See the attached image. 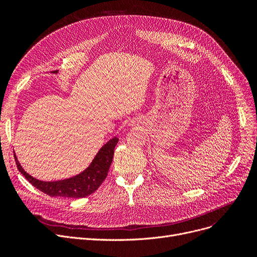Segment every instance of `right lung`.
<instances>
[{
  "mask_svg": "<svg viewBox=\"0 0 257 257\" xmlns=\"http://www.w3.org/2000/svg\"><path fill=\"white\" fill-rule=\"evenodd\" d=\"M117 142V138L110 140L101 148L90 166L85 171L75 177L64 180L52 182L37 180L24 171L19 160L17 159V156H15L16 164L19 171L24 175L25 178L40 192L51 197H64L74 199L84 198L93 192H96L107 177L108 171H109L110 165L112 163L114 148Z\"/></svg>",
  "mask_w": 257,
  "mask_h": 257,
  "instance_id": "1",
  "label": "right lung"
}]
</instances>
